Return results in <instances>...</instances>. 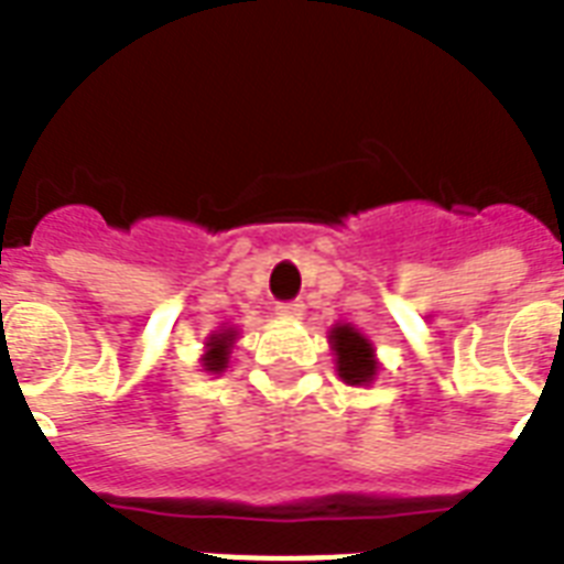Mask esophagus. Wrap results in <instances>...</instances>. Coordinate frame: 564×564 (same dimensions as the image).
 Wrapping results in <instances>:
<instances>
[{"instance_id":"obj_1","label":"esophagus","mask_w":564,"mask_h":564,"mask_svg":"<svg viewBox=\"0 0 564 564\" xmlns=\"http://www.w3.org/2000/svg\"><path fill=\"white\" fill-rule=\"evenodd\" d=\"M303 308H305L303 303H279L276 314L279 317H300V314H303Z\"/></svg>"}]
</instances>
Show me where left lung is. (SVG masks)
I'll return each instance as SVG.
<instances>
[{"label": "left lung", "mask_w": 564, "mask_h": 564, "mask_svg": "<svg viewBox=\"0 0 564 564\" xmlns=\"http://www.w3.org/2000/svg\"><path fill=\"white\" fill-rule=\"evenodd\" d=\"M329 347L335 356V370L347 386L368 388L379 373L377 347L370 344V338L361 329H356L352 323H335L329 329Z\"/></svg>", "instance_id": "left-lung-1"}]
</instances>
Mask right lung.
<instances>
[{
	"instance_id": "right-lung-1",
	"label": "right lung",
	"mask_w": 564,
	"mask_h": 564,
	"mask_svg": "<svg viewBox=\"0 0 564 564\" xmlns=\"http://www.w3.org/2000/svg\"><path fill=\"white\" fill-rule=\"evenodd\" d=\"M235 341H238V329L235 326H220V329L205 338L203 356H199V365H203L205 373H223V370L229 368Z\"/></svg>"
}]
</instances>
